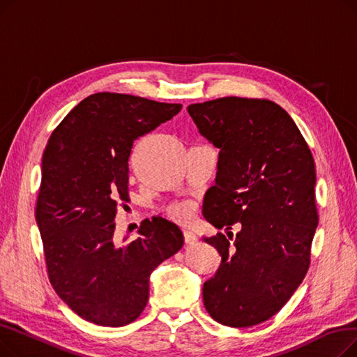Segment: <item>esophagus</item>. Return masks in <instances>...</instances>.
I'll list each match as a JSON object with an SVG mask.
<instances>
[{"instance_id":"obj_1","label":"esophagus","mask_w":357,"mask_h":357,"mask_svg":"<svg viewBox=\"0 0 357 357\" xmlns=\"http://www.w3.org/2000/svg\"><path fill=\"white\" fill-rule=\"evenodd\" d=\"M183 236H185V243H186V245H194V243L198 240L195 233H192L191 230H185Z\"/></svg>"}]
</instances>
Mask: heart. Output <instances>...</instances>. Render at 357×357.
Segmentation results:
<instances>
[{"mask_svg": "<svg viewBox=\"0 0 357 357\" xmlns=\"http://www.w3.org/2000/svg\"><path fill=\"white\" fill-rule=\"evenodd\" d=\"M172 214L175 217H178L179 220H190L194 214V208H192V205L188 202H181V204L174 205Z\"/></svg>", "mask_w": 357, "mask_h": 357, "instance_id": "heart-1", "label": "heart"}]
</instances>
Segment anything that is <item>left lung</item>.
<instances>
[{
  "label": "left lung",
  "instance_id": "8db88e82",
  "mask_svg": "<svg viewBox=\"0 0 357 357\" xmlns=\"http://www.w3.org/2000/svg\"><path fill=\"white\" fill-rule=\"evenodd\" d=\"M199 133L220 149L215 185L204 218L218 230L204 237L221 265L204 284L215 321L252 327L282 308L311 264L318 226L315 163L288 112L265 98L224 97L188 105Z\"/></svg>",
  "mask_w": 357,
  "mask_h": 357
}]
</instances>
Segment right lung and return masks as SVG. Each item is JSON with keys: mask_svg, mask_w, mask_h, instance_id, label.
<instances>
[{"mask_svg": "<svg viewBox=\"0 0 357 357\" xmlns=\"http://www.w3.org/2000/svg\"><path fill=\"white\" fill-rule=\"evenodd\" d=\"M181 104L117 92L82 100L53 130L42 160L36 221L47 276L62 301L84 320L121 327L149 301V278L183 246L175 222L143 220L140 237L117 245L116 214L128 202L133 143L171 120Z\"/></svg>", "mask_w": 357, "mask_h": 357, "instance_id": "obj_1", "label": "right lung"}]
</instances>
